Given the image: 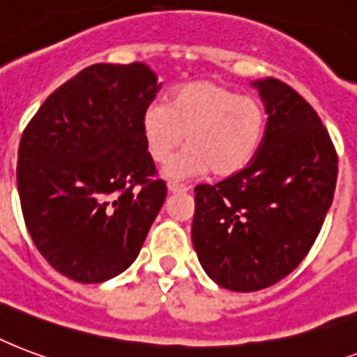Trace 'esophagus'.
I'll use <instances>...</instances> for the list:
<instances>
[{"mask_svg":"<svg viewBox=\"0 0 357 357\" xmlns=\"http://www.w3.org/2000/svg\"><path fill=\"white\" fill-rule=\"evenodd\" d=\"M167 190H169L171 193H184L188 192L190 188L182 186V184H176V182H167Z\"/></svg>","mask_w":357,"mask_h":357,"instance_id":"34e87169","label":"esophagus"}]
</instances>
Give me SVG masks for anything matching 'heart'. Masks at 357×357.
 I'll list each match as a JSON object with an SVG mask.
<instances>
[{
  "label": "heart",
  "mask_w": 357,
  "mask_h": 357,
  "mask_svg": "<svg viewBox=\"0 0 357 357\" xmlns=\"http://www.w3.org/2000/svg\"><path fill=\"white\" fill-rule=\"evenodd\" d=\"M141 132L149 156L164 164L181 147H188L165 167L176 178L238 173L255 158L266 132V112L253 96L218 82H192L173 91L169 104L151 102L141 115Z\"/></svg>",
  "instance_id": "heart-1"
}]
</instances>
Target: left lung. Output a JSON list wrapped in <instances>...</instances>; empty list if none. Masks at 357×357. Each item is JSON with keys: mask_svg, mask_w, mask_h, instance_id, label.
<instances>
[{"mask_svg": "<svg viewBox=\"0 0 357 357\" xmlns=\"http://www.w3.org/2000/svg\"><path fill=\"white\" fill-rule=\"evenodd\" d=\"M266 132L244 169L195 186L192 242L212 281L234 292L272 287L307 255L333 201L337 153L296 91L257 79Z\"/></svg>", "mask_w": 357, "mask_h": 357, "instance_id": "8db88e82", "label": "left lung"}]
</instances>
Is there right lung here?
<instances>
[{
  "mask_svg": "<svg viewBox=\"0 0 357 357\" xmlns=\"http://www.w3.org/2000/svg\"><path fill=\"white\" fill-rule=\"evenodd\" d=\"M160 87L143 63L91 65L55 89L22 134V214L65 278L102 283L139 255L167 195L141 132Z\"/></svg>",
  "mask_w": 357,
  "mask_h": 357,
  "instance_id": "1",
  "label": "right lung"
}]
</instances>
